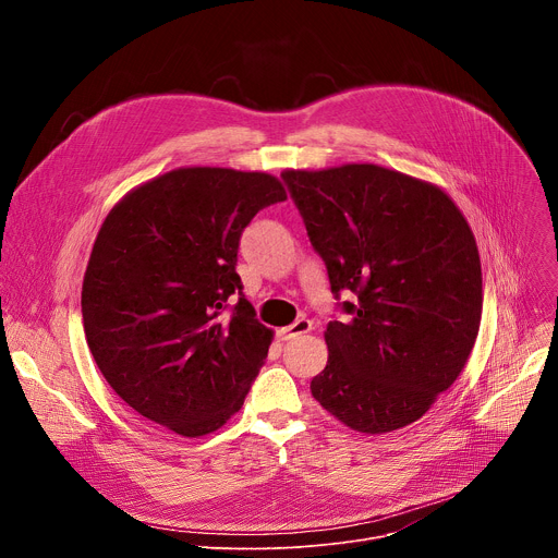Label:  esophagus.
<instances>
[{
    "instance_id": "obj_1",
    "label": "esophagus",
    "mask_w": 558,
    "mask_h": 558,
    "mask_svg": "<svg viewBox=\"0 0 558 558\" xmlns=\"http://www.w3.org/2000/svg\"><path fill=\"white\" fill-rule=\"evenodd\" d=\"M311 329H313L311 320H306V317H300V320H295L293 325L278 329V338H280L282 342H287V340H293V338H298V336H302V333H308Z\"/></svg>"
}]
</instances>
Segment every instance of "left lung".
<instances>
[{"label":"left lung","mask_w":558,"mask_h":558,"mask_svg":"<svg viewBox=\"0 0 558 558\" xmlns=\"http://www.w3.org/2000/svg\"><path fill=\"white\" fill-rule=\"evenodd\" d=\"M282 181L333 295H355L325 331L313 397L368 435L417 422L480 333L482 260L463 214L439 187L371 163L284 170Z\"/></svg>","instance_id":"left-lung-1"}]
</instances>
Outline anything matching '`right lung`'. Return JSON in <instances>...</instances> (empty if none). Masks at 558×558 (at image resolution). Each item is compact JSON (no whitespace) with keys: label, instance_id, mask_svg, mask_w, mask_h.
Returning a JSON list of instances; mask_svg holds the SVG:
<instances>
[{"label":"right lung","instance_id":"right-lung-1","mask_svg":"<svg viewBox=\"0 0 558 558\" xmlns=\"http://www.w3.org/2000/svg\"><path fill=\"white\" fill-rule=\"evenodd\" d=\"M280 201L282 183L265 172L181 168L132 190L104 220L82 289L84 331L138 415L201 437L241 411L274 333L243 293L238 245Z\"/></svg>","mask_w":558,"mask_h":558}]
</instances>
